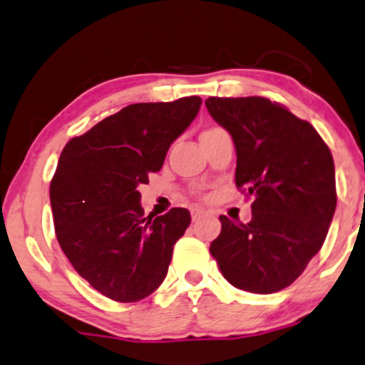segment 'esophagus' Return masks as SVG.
I'll return each instance as SVG.
<instances>
[{"instance_id": "34e87169", "label": "esophagus", "mask_w": 365, "mask_h": 365, "mask_svg": "<svg viewBox=\"0 0 365 365\" xmlns=\"http://www.w3.org/2000/svg\"><path fill=\"white\" fill-rule=\"evenodd\" d=\"M190 215H192V220H199L201 216L204 215V210H201V207H190Z\"/></svg>"}]
</instances>
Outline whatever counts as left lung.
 Listing matches in <instances>:
<instances>
[{
    "instance_id": "obj_1",
    "label": "left lung",
    "mask_w": 365,
    "mask_h": 365,
    "mask_svg": "<svg viewBox=\"0 0 365 365\" xmlns=\"http://www.w3.org/2000/svg\"><path fill=\"white\" fill-rule=\"evenodd\" d=\"M206 107L234 140L235 185L255 197L250 223L220 216L210 253L237 289L277 293L326 241L336 210L331 150L310 123L268 98L210 97Z\"/></svg>"
}]
</instances>
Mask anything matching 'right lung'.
I'll use <instances>...</instances> for the list:
<instances>
[{"label": "right lung", "instance_id": "right-lung-1", "mask_svg": "<svg viewBox=\"0 0 365 365\" xmlns=\"http://www.w3.org/2000/svg\"><path fill=\"white\" fill-rule=\"evenodd\" d=\"M201 103L199 97L131 103L69 140L60 154L50 183L58 244L74 270L114 302L154 293L190 225L185 207L143 216L138 187L161 170Z\"/></svg>", "mask_w": 365, "mask_h": 365}]
</instances>
